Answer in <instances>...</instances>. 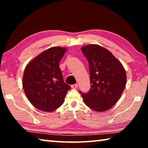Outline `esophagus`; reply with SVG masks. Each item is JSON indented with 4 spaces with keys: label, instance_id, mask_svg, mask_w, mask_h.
I'll use <instances>...</instances> for the list:
<instances>
[{
    "label": "esophagus",
    "instance_id": "1",
    "mask_svg": "<svg viewBox=\"0 0 148 148\" xmlns=\"http://www.w3.org/2000/svg\"><path fill=\"white\" fill-rule=\"evenodd\" d=\"M77 87H78V84H77L72 85V86H71V87H72V89H76Z\"/></svg>",
    "mask_w": 148,
    "mask_h": 148
}]
</instances>
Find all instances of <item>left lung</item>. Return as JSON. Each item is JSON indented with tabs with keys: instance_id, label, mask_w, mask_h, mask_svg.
<instances>
[{
	"instance_id": "1",
	"label": "left lung",
	"mask_w": 148,
	"mask_h": 148,
	"mask_svg": "<svg viewBox=\"0 0 148 148\" xmlns=\"http://www.w3.org/2000/svg\"><path fill=\"white\" fill-rule=\"evenodd\" d=\"M89 62L91 88L80 91L84 103L97 112H104L119 101L126 86V72L122 64L108 50L97 44L82 47Z\"/></svg>"
}]
</instances>
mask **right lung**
I'll use <instances>...</instances> for the list:
<instances>
[{"label":"right lung","instance_id":"1","mask_svg":"<svg viewBox=\"0 0 148 148\" xmlns=\"http://www.w3.org/2000/svg\"><path fill=\"white\" fill-rule=\"evenodd\" d=\"M67 49L52 47L30 61L25 69L23 87L29 102L37 109L52 112L63 104L71 88L64 83L59 62Z\"/></svg>","mask_w":148,"mask_h":148}]
</instances>
